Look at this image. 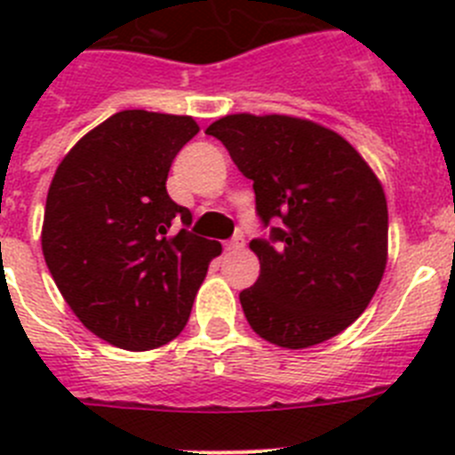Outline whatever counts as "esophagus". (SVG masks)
<instances>
[{
    "mask_svg": "<svg viewBox=\"0 0 455 455\" xmlns=\"http://www.w3.org/2000/svg\"><path fill=\"white\" fill-rule=\"evenodd\" d=\"M241 248H243V239H239V236H236V239L225 241V251L228 252H236V251H241Z\"/></svg>",
    "mask_w": 455,
    "mask_h": 455,
    "instance_id": "1",
    "label": "esophagus"
}]
</instances>
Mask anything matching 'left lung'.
<instances>
[{"instance_id": "1", "label": "left lung", "mask_w": 455, "mask_h": 455, "mask_svg": "<svg viewBox=\"0 0 455 455\" xmlns=\"http://www.w3.org/2000/svg\"><path fill=\"white\" fill-rule=\"evenodd\" d=\"M252 180L268 239L259 277L239 293L252 331L280 348L316 347L371 303L387 267V200L344 136L296 116L230 114L207 127Z\"/></svg>"}]
</instances>
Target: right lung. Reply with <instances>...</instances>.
I'll list each match as a JSON object with an SVG mask.
<instances>
[{
    "mask_svg": "<svg viewBox=\"0 0 455 455\" xmlns=\"http://www.w3.org/2000/svg\"><path fill=\"white\" fill-rule=\"evenodd\" d=\"M200 127L191 116L118 111L70 148L47 191L40 246L79 321L124 351L180 335L220 255L219 241L187 230L191 212L171 200V164Z\"/></svg>",
    "mask_w": 455,
    "mask_h": 455,
    "instance_id": "add662e5",
    "label": "right lung"
}]
</instances>
